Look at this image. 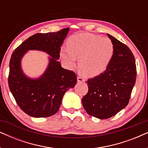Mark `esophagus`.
<instances>
[{
	"label": "esophagus",
	"instance_id": "1",
	"mask_svg": "<svg viewBox=\"0 0 148 148\" xmlns=\"http://www.w3.org/2000/svg\"><path fill=\"white\" fill-rule=\"evenodd\" d=\"M77 82H85V79L82 77L78 76L77 77Z\"/></svg>",
	"mask_w": 148,
	"mask_h": 148
}]
</instances>
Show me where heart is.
Masks as SVG:
<instances>
[{
    "label": "heart",
    "instance_id": "b5f03b06",
    "mask_svg": "<svg viewBox=\"0 0 148 148\" xmlns=\"http://www.w3.org/2000/svg\"><path fill=\"white\" fill-rule=\"evenodd\" d=\"M60 56L68 68H73L79 58L78 66L88 77L98 75L108 67L114 54V45L108 38L92 34H78L67 40V47H62Z\"/></svg>",
    "mask_w": 148,
    "mask_h": 148
}]
</instances>
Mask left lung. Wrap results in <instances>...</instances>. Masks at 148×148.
I'll return each mask as SVG.
<instances>
[{
  "mask_svg": "<svg viewBox=\"0 0 148 148\" xmlns=\"http://www.w3.org/2000/svg\"><path fill=\"white\" fill-rule=\"evenodd\" d=\"M114 54L105 71L87 81L88 92L82 102L91 116L106 119L127 106L136 81L135 60L128 46L107 34Z\"/></svg>",
  "mask_w": 148,
  "mask_h": 148,
  "instance_id": "8db88e82",
  "label": "left lung"
}]
</instances>
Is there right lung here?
<instances>
[{
  "mask_svg": "<svg viewBox=\"0 0 148 148\" xmlns=\"http://www.w3.org/2000/svg\"><path fill=\"white\" fill-rule=\"evenodd\" d=\"M69 28L56 32L38 33L27 38L12 54L9 62L8 83L20 108L36 118L48 117L58 112L66 91L77 84L73 71L64 69L58 61L60 47ZM46 51L51 56L45 73L38 79H30L23 74L21 60L27 50Z\"/></svg>",
  "mask_w": 148,
  "mask_h": 148,
  "instance_id": "add662e5",
  "label": "right lung"
}]
</instances>
